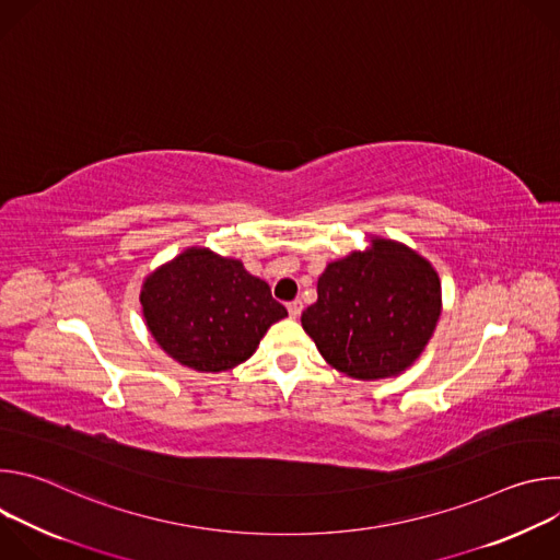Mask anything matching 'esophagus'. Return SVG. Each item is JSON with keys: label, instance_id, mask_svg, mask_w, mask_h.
Masks as SVG:
<instances>
[{"label": "esophagus", "instance_id": "1", "mask_svg": "<svg viewBox=\"0 0 560 560\" xmlns=\"http://www.w3.org/2000/svg\"><path fill=\"white\" fill-rule=\"evenodd\" d=\"M301 310H303V303H301L299 299H294V301H290V303H288V312H290V316H292V318H296V316L301 314Z\"/></svg>", "mask_w": 560, "mask_h": 560}]
</instances>
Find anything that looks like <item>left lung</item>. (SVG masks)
<instances>
[{
    "label": "left lung",
    "instance_id": "1",
    "mask_svg": "<svg viewBox=\"0 0 560 560\" xmlns=\"http://www.w3.org/2000/svg\"><path fill=\"white\" fill-rule=\"evenodd\" d=\"M316 294L301 326L335 370L359 381L408 370L441 316V281L432 264L381 236L328 264Z\"/></svg>",
    "mask_w": 560,
    "mask_h": 560
}]
</instances>
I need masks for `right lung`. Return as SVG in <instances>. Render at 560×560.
<instances>
[{
    "instance_id": "1",
    "label": "right lung",
    "mask_w": 560,
    "mask_h": 560,
    "mask_svg": "<svg viewBox=\"0 0 560 560\" xmlns=\"http://www.w3.org/2000/svg\"><path fill=\"white\" fill-rule=\"evenodd\" d=\"M150 335L197 372H223L250 359L288 310L238 259L186 248L145 277L139 294Z\"/></svg>"
}]
</instances>
